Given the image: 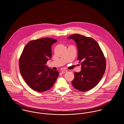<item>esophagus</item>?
<instances>
[{
	"label": "esophagus",
	"mask_w": 124,
	"mask_h": 124,
	"mask_svg": "<svg viewBox=\"0 0 124 124\" xmlns=\"http://www.w3.org/2000/svg\"><path fill=\"white\" fill-rule=\"evenodd\" d=\"M68 71L67 70H62V74H64V73H66Z\"/></svg>",
	"instance_id": "1"
}]
</instances>
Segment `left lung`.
Masks as SVG:
<instances>
[{
  "label": "left lung",
  "mask_w": 124,
  "mask_h": 124,
  "mask_svg": "<svg viewBox=\"0 0 124 124\" xmlns=\"http://www.w3.org/2000/svg\"><path fill=\"white\" fill-rule=\"evenodd\" d=\"M77 46V60L81 66L79 72H74L72 86L81 91L94 88L102 79L106 68V58L100 45L93 38L79 34H71Z\"/></svg>",
  "instance_id": "obj_1"
}]
</instances>
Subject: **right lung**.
Returning <instances> with one entry per match:
<instances>
[{
	"mask_svg": "<svg viewBox=\"0 0 124 124\" xmlns=\"http://www.w3.org/2000/svg\"><path fill=\"white\" fill-rule=\"evenodd\" d=\"M57 40L51 38L32 40L25 46L19 58V70L23 79L33 90L42 92L51 89L59 76L45 64L52 57V45Z\"/></svg>",
	"mask_w": 124,
	"mask_h": 124,
	"instance_id": "obj_1",
	"label": "right lung"
}]
</instances>
